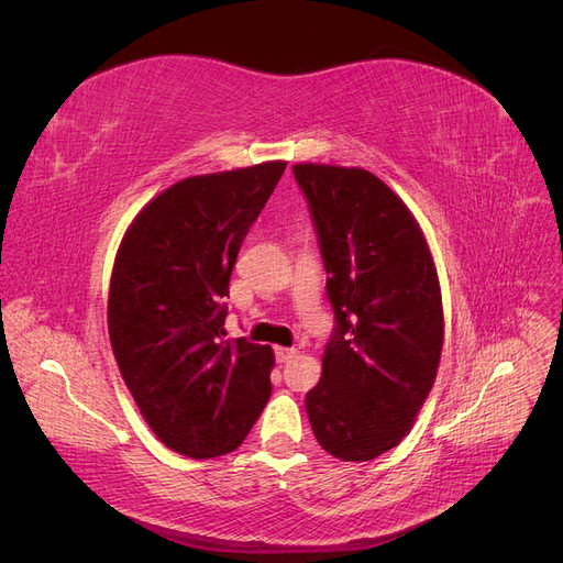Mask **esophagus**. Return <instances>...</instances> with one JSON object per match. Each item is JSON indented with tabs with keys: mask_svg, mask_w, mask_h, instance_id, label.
<instances>
[{
	"mask_svg": "<svg viewBox=\"0 0 563 563\" xmlns=\"http://www.w3.org/2000/svg\"><path fill=\"white\" fill-rule=\"evenodd\" d=\"M275 354H277V362L279 364H286V362L294 360V356L298 354V350L296 347H277Z\"/></svg>",
	"mask_w": 563,
	"mask_h": 563,
	"instance_id": "34e87169",
	"label": "esophagus"
}]
</instances>
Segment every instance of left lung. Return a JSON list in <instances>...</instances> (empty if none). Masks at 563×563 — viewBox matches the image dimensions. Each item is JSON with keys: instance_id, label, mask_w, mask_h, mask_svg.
I'll return each mask as SVG.
<instances>
[{"instance_id": "obj_1", "label": "left lung", "mask_w": 563, "mask_h": 563, "mask_svg": "<svg viewBox=\"0 0 563 563\" xmlns=\"http://www.w3.org/2000/svg\"><path fill=\"white\" fill-rule=\"evenodd\" d=\"M335 327L305 397L319 446L347 463L395 449L437 378L444 310L432 253L406 203L364 168L296 164Z\"/></svg>"}]
</instances>
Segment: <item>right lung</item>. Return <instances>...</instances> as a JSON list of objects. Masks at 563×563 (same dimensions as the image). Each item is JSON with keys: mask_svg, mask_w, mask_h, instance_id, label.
Instances as JSON below:
<instances>
[{"mask_svg": "<svg viewBox=\"0 0 563 563\" xmlns=\"http://www.w3.org/2000/svg\"><path fill=\"white\" fill-rule=\"evenodd\" d=\"M286 162L192 176L133 218L117 251L108 329L143 418L187 457L234 451L265 408L275 354L225 340L230 275Z\"/></svg>", "mask_w": 563, "mask_h": 563, "instance_id": "1", "label": "right lung"}]
</instances>
